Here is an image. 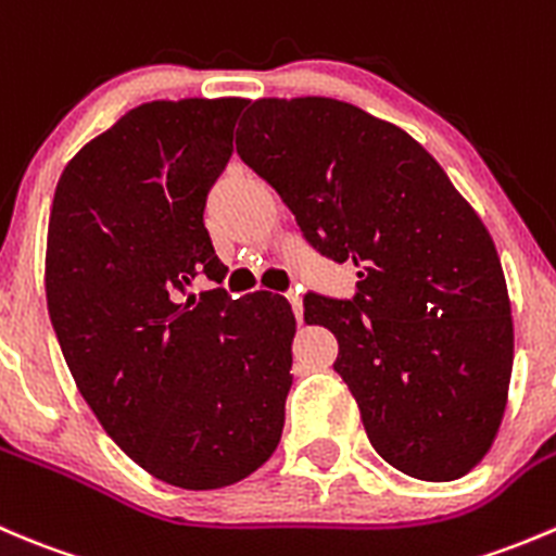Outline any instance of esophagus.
Listing matches in <instances>:
<instances>
[{"label":"esophagus","instance_id":"1","mask_svg":"<svg viewBox=\"0 0 556 556\" xmlns=\"http://www.w3.org/2000/svg\"><path fill=\"white\" fill-rule=\"evenodd\" d=\"M286 300L291 302V311H294L296 321H302V296H300V291H289V294H286Z\"/></svg>","mask_w":556,"mask_h":556}]
</instances>
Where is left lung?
<instances>
[{
    "mask_svg": "<svg viewBox=\"0 0 556 556\" xmlns=\"http://www.w3.org/2000/svg\"><path fill=\"white\" fill-rule=\"evenodd\" d=\"M238 153L307 243L356 267L354 300L305 296L338 338L367 438L421 481L492 448L508 403L514 318L497 249L441 164L400 126L329 97L256 99Z\"/></svg>",
    "mask_w": 556,
    "mask_h": 556,
    "instance_id": "1",
    "label": "left lung"
}]
</instances>
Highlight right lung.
Wrapping results in <instances>:
<instances>
[{
	"mask_svg": "<svg viewBox=\"0 0 556 556\" xmlns=\"http://www.w3.org/2000/svg\"><path fill=\"white\" fill-rule=\"evenodd\" d=\"M245 99H156L59 178L46 296L78 392L115 446L180 489H222L280 443L294 313L280 294H189L224 278L202 213Z\"/></svg>",
	"mask_w": 556,
	"mask_h": 556,
	"instance_id": "add662e5",
	"label": "right lung"
}]
</instances>
